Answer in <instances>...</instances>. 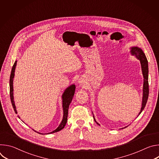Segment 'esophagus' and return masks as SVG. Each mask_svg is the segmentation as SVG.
<instances>
[{
  "instance_id": "esophagus-1",
  "label": "esophagus",
  "mask_w": 159,
  "mask_h": 159,
  "mask_svg": "<svg viewBox=\"0 0 159 159\" xmlns=\"http://www.w3.org/2000/svg\"><path fill=\"white\" fill-rule=\"evenodd\" d=\"M79 84L80 85H84L86 83V80L85 79V78L84 77H80L79 79V81H78Z\"/></svg>"
}]
</instances>
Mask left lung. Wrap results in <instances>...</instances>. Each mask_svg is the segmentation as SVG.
<instances>
[{
    "mask_svg": "<svg viewBox=\"0 0 159 159\" xmlns=\"http://www.w3.org/2000/svg\"><path fill=\"white\" fill-rule=\"evenodd\" d=\"M130 53L132 56H134L136 58H137L138 60H140V64H141V67H142V74L143 76V97H142V107L140 112L139 113L138 116H139L141 112L143 111L144 109L147 100L148 98V93H149V89H148V61L147 59V57L143 52V50L138 47H132L130 48ZM94 120L95 122L100 125L95 120L94 116L93 115ZM125 127V128H126Z\"/></svg>",
    "mask_w": 159,
    "mask_h": 159,
    "instance_id": "obj_1",
    "label": "left lung"
}]
</instances>
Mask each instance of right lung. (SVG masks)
Segmentation results:
<instances>
[{
    "instance_id": "obj_1",
    "label": "right lung",
    "mask_w": 159,
    "mask_h": 159,
    "mask_svg": "<svg viewBox=\"0 0 159 159\" xmlns=\"http://www.w3.org/2000/svg\"><path fill=\"white\" fill-rule=\"evenodd\" d=\"M17 65V60L15 61L14 65L12 68V70H11V76H10V80H9V86H10V97H11V101L12 102V107L14 108V110L15 111V112L17 113V110H16V107L15 106V102L14 101V89H13V80H14V73H15V70H16V66ZM75 84H72L70 86L68 87L65 90L64 92L61 96V99H62V106H63V119L61 122L60 123V124L59 125V126H58V128L55 129L54 131L48 133L47 134H51V133H53L55 132H58L59 131H60L61 129H62L67 121V117H68V111H69V107L70 106V104L71 103L72 99L74 98V94H75ZM19 118L20 119V117L18 116ZM34 130V129H33ZM36 132H37L36 131H35ZM38 133L42 134H43V133H41L38 132Z\"/></svg>"
}]
</instances>
